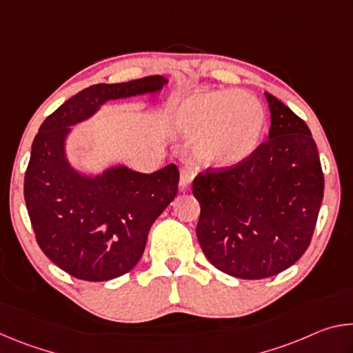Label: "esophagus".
<instances>
[{
	"label": "esophagus",
	"instance_id": "34e87169",
	"mask_svg": "<svg viewBox=\"0 0 353 353\" xmlns=\"http://www.w3.org/2000/svg\"><path fill=\"white\" fill-rule=\"evenodd\" d=\"M194 176H196L194 166H191V165L182 166V170H181V187H182V190H187L190 187L191 182H193Z\"/></svg>",
	"mask_w": 353,
	"mask_h": 353
}]
</instances>
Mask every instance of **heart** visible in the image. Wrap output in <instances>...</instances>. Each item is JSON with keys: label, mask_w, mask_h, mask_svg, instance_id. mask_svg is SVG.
I'll use <instances>...</instances> for the list:
<instances>
[{"label": "heart", "mask_w": 353, "mask_h": 353, "mask_svg": "<svg viewBox=\"0 0 353 353\" xmlns=\"http://www.w3.org/2000/svg\"><path fill=\"white\" fill-rule=\"evenodd\" d=\"M176 124L196 139L198 160L227 168L243 162L259 145L266 113L260 101L246 92H201L182 101Z\"/></svg>", "instance_id": "obj_1"}]
</instances>
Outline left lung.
I'll return each mask as SVG.
<instances>
[{
    "mask_svg": "<svg viewBox=\"0 0 353 353\" xmlns=\"http://www.w3.org/2000/svg\"><path fill=\"white\" fill-rule=\"evenodd\" d=\"M265 94L270 139L243 162L207 168L193 181L202 252L216 270L244 280L277 276L305 254L324 196V172L305 121Z\"/></svg>",
    "mask_w": 353,
    "mask_h": 353,
    "instance_id": "obj_1",
    "label": "left lung"
}]
</instances>
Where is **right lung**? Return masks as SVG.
<instances>
[{"label": "right lung", "mask_w": 353, "mask_h": 353, "mask_svg": "<svg viewBox=\"0 0 353 353\" xmlns=\"http://www.w3.org/2000/svg\"><path fill=\"white\" fill-rule=\"evenodd\" d=\"M162 76L83 88L41 123L25 174V201L35 240L62 271L87 282L129 272L141 259L151 225L174 199V163L141 174L119 166L88 179L63 155L68 126L94 113L107 99L160 90Z\"/></svg>", "instance_id": "obj_1"}]
</instances>
